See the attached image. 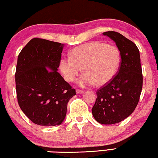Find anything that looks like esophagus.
<instances>
[{"instance_id": "esophagus-1", "label": "esophagus", "mask_w": 158, "mask_h": 158, "mask_svg": "<svg viewBox=\"0 0 158 158\" xmlns=\"http://www.w3.org/2000/svg\"><path fill=\"white\" fill-rule=\"evenodd\" d=\"M77 94H83L84 93V91L83 90H80V89H77Z\"/></svg>"}]
</instances>
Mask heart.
Returning <instances> with one entry per match:
<instances>
[{"label":"heart","mask_w":158,"mask_h":158,"mask_svg":"<svg viewBox=\"0 0 158 158\" xmlns=\"http://www.w3.org/2000/svg\"><path fill=\"white\" fill-rule=\"evenodd\" d=\"M121 60L117 47L94 41L73 49L69 58L61 60L60 67L67 81H74L82 68L84 74L77 81L79 86H103L116 76Z\"/></svg>","instance_id":"heart-1"}]
</instances>
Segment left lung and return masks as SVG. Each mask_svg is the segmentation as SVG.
Instances as JSON below:
<instances>
[{"instance_id": "8db88e82", "label": "left lung", "mask_w": 158, "mask_h": 158, "mask_svg": "<svg viewBox=\"0 0 158 158\" xmlns=\"http://www.w3.org/2000/svg\"><path fill=\"white\" fill-rule=\"evenodd\" d=\"M103 34L116 42L121 53V65L114 79L96 91L91 111L98 123L110 125L122 121L134 111L142 91L143 74L135 44L117 32Z\"/></svg>"}]
</instances>
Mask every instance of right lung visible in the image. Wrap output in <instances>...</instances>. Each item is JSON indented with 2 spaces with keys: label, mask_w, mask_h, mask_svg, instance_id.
<instances>
[{
  "label": "right lung",
  "mask_w": 158,
  "mask_h": 158,
  "mask_svg": "<svg viewBox=\"0 0 158 158\" xmlns=\"http://www.w3.org/2000/svg\"><path fill=\"white\" fill-rule=\"evenodd\" d=\"M64 44L32 39L18 56L15 72L18 104L32 122L54 126L64 121L76 91L57 72Z\"/></svg>",
  "instance_id": "1"
}]
</instances>
